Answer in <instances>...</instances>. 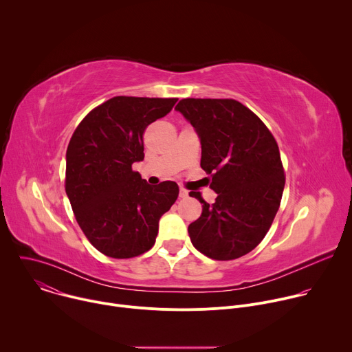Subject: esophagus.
<instances>
[{"label": "esophagus", "mask_w": 352, "mask_h": 352, "mask_svg": "<svg viewBox=\"0 0 352 352\" xmlns=\"http://www.w3.org/2000/svg\"><path fill=\"white\" fill-rule=\"evenodd\" d=\"M179 197H181V199L188 197V190H186L185 188H179Z\"/></svg>", "instance_id": "esophagus-1"}]
</instances>
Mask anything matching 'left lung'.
I'll return each mask as SVG.
<instances>
[{
    "label": "left lung",
    "instance_id": "8db88e82",
    "mask_svg": "<svg viewBox=\"0 0 352 352\" xmlns=\"http://www.w3.org/2000/svg\"><path fill=\"white\" fill-rule=\"evenodd\" d=\"M196 129L202 159L217 193L209 205L199 192L202 214L188 232L193 246L214 261L238 259L267 234L285 184L278 144L248 107L232 98H182L175 107Z\"/></svg>",
    "mask_w": 352,
    "mask_h": 352
}]
</instances>
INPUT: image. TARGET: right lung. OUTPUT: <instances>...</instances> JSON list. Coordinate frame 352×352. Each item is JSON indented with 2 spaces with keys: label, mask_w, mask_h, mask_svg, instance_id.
I'll list each match as a JSON object with an SVG mask.
<instances>
[{
  "label": "right lung",
  "mask_w": 352,
  "mask_h": 352,
  "mask_svg": "<svg viewBox=\"0 0 352 352\" xmlns=\"http://www.w3.org/2000/svg\"><path fill=\"white\" fill-rule=\"evenodd\" d=\"M177 98L117 96L76 126L68 148L65 192L89 242L106 256L129 259L152 248L160 217L178 197L173 181L156 186L132 170L142 162L143 133Z\"/></svg>",
  "instance_id": "1"
}]
</instances>
